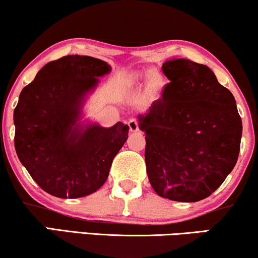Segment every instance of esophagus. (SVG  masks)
<instances>
[{
	"mask_svg": "<svg viewBox=\"0 0 258 258\" xmlns=\"http://www.w3.org/2000/svg\"><path fill=\"white\" fill-rule=\"evenodd\" d=\"M128 127H130V131L131 132L139 131V122L137 121L136 119H131L128 121Z\"/></svg>",
	"mask_w": 258,
	"mask_h": 258,
	"instance_id": "esophagus-1",
	"label": "esophagus"
}]
</instances>
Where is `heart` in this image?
Masks as SVG:
<instances>
[{"label": "heart", "instance_id": "1", "mask_svg": "<svg viewBox=\"0 0 258 258\" xmlns=\"http://www.w3.org/2000/svg\"><path fill=\"white\" fill-rule=\"evenodd\" d=\"M142 77L139 75H135L131 78V84H139ZM163 84H164V80H163L162 75L157 73V71H150L148 75V80H146V90L152 97L157 96L159 90L162 89Z\"/></svg>", "mask_w": 258, "mask_h": 258}]
</instances>
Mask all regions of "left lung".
I'll use <instances>...</instances> for the list:
<instances>
[{
  "mask_svg": "<svg viewBox=\"0 0 258 258\" xmlns=\"http://www.w3.org/2000/svg\"><path fill=\"white\" fill-rule=\"evenodd\" d=\"M162 71L170 82L138 116L146 172L159 197L197 202L216 191L236 165L242 119L231 91L206 65L174 58Z\"/></svg>",
  "mask_w": 258,
  "mask_h": 258,
  "instance_id": "left-lung-1",
  "label": "left lung"
}]
</instances>
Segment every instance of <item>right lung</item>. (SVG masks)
Masks as SVG:
<instances>
[{
	"instance_id": "right-lung-1",
	"label": "right lung",
	"mask_w": 258,
	"mask_h": 258,
	"mask_svg": "<svg viewBox=\"0 0 258 258\" xmlns=\"http://www.w3.org/2000/svg\"><path fill=\"white\" fill-rule=\"evenodd\" d=\"M110 71L106 61L64 56L41 68L14 109L16 155L46 193L76 199L96 191L128 137V126L78 128L82 100Z\"/></svg>"
}]
</instances>
